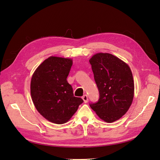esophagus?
<instances>
[{
	"mask_svg": "<svg viewBox=\"0 0 160 160\" xmlns=\"http://www.w3.org/2000/svg\"><path fill=\"white\" fill-rule=\"evenodd\" d=\"M82 99H83L84 103H88V96L87 95H84L83 97H82Z\"/></svg>",
	"mask_w": 160,
	"mask_h": 160,
	"instance_id": "esophagus-1",
	"label": "esophagus"
}]
</instances>
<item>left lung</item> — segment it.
I'll return each instance as SVG.
<instances>
[{"instance_id":"1","label":"left lung","mask_w":160,"mask_h":160,"mask_svg":"<svg viewBox=\"0 0 160 160\" xmlns=\"http://www.w3.org/2000/svg\"><path fill=\"white\" fill-rule=\"evenodd\" d=\"M89 62L99 92L98 102L89 105L100 119L112 123L126 113L132 103V71L127 63L109 53H97Z\"/></svg>"}]
</instances>
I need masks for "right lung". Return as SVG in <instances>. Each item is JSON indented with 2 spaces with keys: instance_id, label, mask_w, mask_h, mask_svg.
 <instances>
[{
  "instance_id": "right-lung-1",
  "label": "right lung",
  "mask_w": 160,
  "mask_h": 160,
  "mask_svg": "<svg viewBox=\"0 0 160 160\" xmlns=\"http://www.w3.org/2000/svg\"><path fill=\"white\" fill-rule=\"evenodd\" d=\"M72 65L71 59L52 56L37 67L31 78V94L37 110L56 124L68 122L83 102L74 96L67 81Z\"/></svg>"
}]
</instances>
